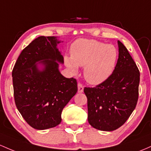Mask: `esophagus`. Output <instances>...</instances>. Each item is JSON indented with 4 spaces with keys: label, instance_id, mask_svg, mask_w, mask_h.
I'll use <instances>...</instances> for the list:
<instances>
[{
    "label": "esophagus",
    "instance_id": "obj_1",
    "mask_svg": "<svg viewBox=\"0 0 151 151\" xmlns=\"http://www.w3.org/2000/svg\"><path fill=\"white\" fill-rule=\"evenodd\" d=\"M77 86H78V92H79V93H82V92H83V91H84L83 85H82L81 83H78Z\"/></svg>",
    "mask_w": 151,
    "mask_h": 151
}]
</instances>
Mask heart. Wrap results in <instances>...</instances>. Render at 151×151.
Listing matches in <instances>:
<instances>
[{
  "label": "heart",
  "mask_w": 151,
  "mask_h": 151,
  "mask_svg": "<svg viewBox=\"0 0 151 151\" xmlns=\"http://www.w3.org/2000/svg\"><path fill=\"white\" fill-rule=\"evenodd\" d=\"M117 58V51L114 46L94 39H81L73 43L71 57H64V62L73 73L77 72L78 67H84L87 82L98 84L111 75Z\"/></svg>",
  "instance_id": "b5f03b06"
}]
</instances>
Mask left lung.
Returning a JSON list of instances; mask_svg holds the SVG:
<instances>
[{
	"label": "left lung",
	"mask_w": 151,
	"mask_h": 151,
	"mask_svg": "<svg viewBox=\"0 0 151 151\" xmlns=\"http://www.w3.org/2000/svg\"><path fill=\"white\" fill-rule=\"evenodd\" d=\"M113 72L95 87H84L87 97L88 122L94 128L112 131L121 127L136 107L140 72L122 42Z\"/></svg>",
	"instance_id": "obj_1"
}]
</instances>
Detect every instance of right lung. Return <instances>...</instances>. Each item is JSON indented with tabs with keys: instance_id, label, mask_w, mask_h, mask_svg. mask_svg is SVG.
Returning <instances> with one entry per match:
<instances>
[{
	"instance_id": "right-lung-1",
	"label": "right lung",
	"mask_w": 151,
	"mask_h": 151,
	"mask_svg": "<svg viewBox=\"0 0 151 151\" xmlns=\"http://www.w3.org/2000/svg\"><path fill=\"white\" fill-rule=\"evenodd\" d=\"M59 43L56 36H39L21 51L13 69L16 107L36 130L60 124L63 109L77 92V80L59 72V63H64Z\"/></svg>"
}]
</instances>
